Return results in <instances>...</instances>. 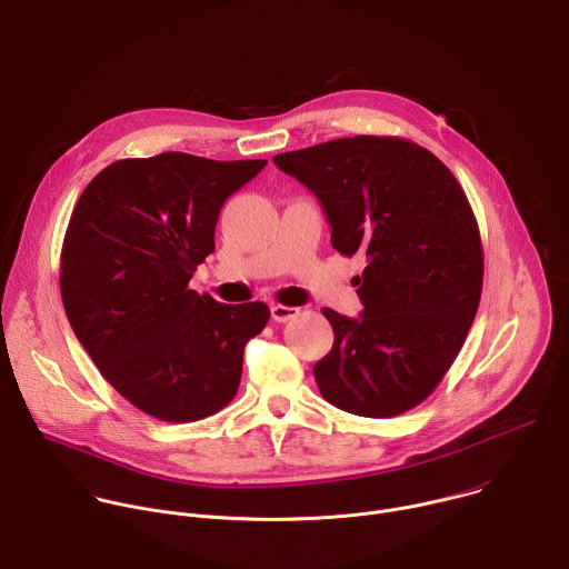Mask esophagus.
Returning a JSON list of instances; mask_svg holds the SVG:
<instances>
[{"label":"esophagus","instance_id":"obj_1","mask_svg":"<svg viewBox=\"0 0 569 569\" xmlns=\"http://www.w3.org/2000/svg\"><path fill=\"white\" fill-rule=\"evenodd\" d=\"M300 309L298 307H287V305H271V318L276 322H287L291 318H298Z\"/></svg>","mask_w":569,"mask_h":569}]
</instances>
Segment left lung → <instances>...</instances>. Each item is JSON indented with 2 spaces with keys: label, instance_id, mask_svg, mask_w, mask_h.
Returning a JSON list of instances; mask_svg holds the SVG:
<instances>
[{
  "label": "left lung",
  "instance_id": "obj_1",
  "mask_svg": "<svg viewBox=\"0 0 569 569\" xmlns=\"http://www.w3.org/2000/svg\"><path fill=\"white\" fill-rule=\"evenodd\" d=\"M273 163L316 194L331 247L368 260L352 280L361 316L322 309L333 346L313 366L320 395L375 419L415 408L460 355L480 305L482 244L462 186L397 137L336 139Z\"/></svg>",
  "mask_w": 569,
  "mask_h": 569
}]
</instances>
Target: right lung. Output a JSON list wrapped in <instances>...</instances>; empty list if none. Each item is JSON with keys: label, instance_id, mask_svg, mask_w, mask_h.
<instances>
[{"label": "right lung", "instance_id": "add662e5", "mask_svg": "<svg viewBox=\"0 0 569 569\" xmlns=\"http://www.w3.org/2000/svg\"><path fill=\"white\" fill-rule=\"evenodd\" d=\"M264 166L186 152L123 159L71 212L60 256L67 318L100 375L150 417L197 421L238 392L244 346L269 307L221 305L188 282L214 251L223 201Z\"/></svg>", "mask_w": 569, "mask_h": 569}]
</instances>
